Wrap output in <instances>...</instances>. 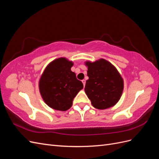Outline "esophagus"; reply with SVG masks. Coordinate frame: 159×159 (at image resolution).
Wrapping results in <instances>:
<instances>
[{
	"label": "esophagus",
	"instance_id": "34e87169",
	"mask_svg": "<svg viewBox=\"0 0 159 159\" xmlns=\"http://www.w3.org/2000/svg\"><path fill=\"white\" fill-rule=\"evenodd\" d=\"M81 81H82V83H83V84H84V86L85 87V80H83Z\"/></svg>",
	"mask_w": 159,
	"mask_h": 159
}]
</instances>
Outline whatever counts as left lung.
Returning a JSON list of instances; mask_svg holds the SVG:
<instances>
[{
	"mask_svg": "<svg viewBox=\"0 0 159 159\" xmlns=\"http://www.w3.org/2000/svg\"><path fill=\"white\" fill-rule=\"evenodd\" d=\"M88 76L85 92L93 106L105 109L116 104L121 97L124 84L116 68L105 59L85 61Z\"/></svg>",
	"mask_w": 159,
	"mask_h": 159,
	"instance_id": "1",
	"label": "left lung"
}]
</instances>
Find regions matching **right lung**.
I'll return each instance as SVG.
<instances>
[{
  "label": "right lung",
  "mask_w": 159,
  "mask_h": 159,
  "mask_svg": "<svg viewBox=\"0 0 159 159\" xmlns=\"http://www.w3.org/2000/svg\"><path fill=\"white\" fill-rule=\"evenodd\" d=\"M74 63L60 57L46 66L39 81V90L44 102L52 109L65 111L73 103L74 98L84 88L71 68Z\"/></svg>",
  "instance_id": "obj_1"
}]
</instances>
